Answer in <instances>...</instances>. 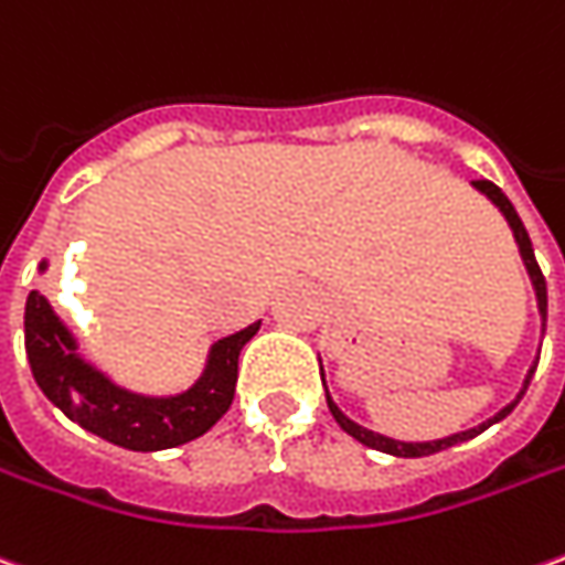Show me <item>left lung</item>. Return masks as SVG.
Here are the masks:
<instances>
[{
  "label": "left lung",
  "mask_w": 565,
  "mask_h": 565,
  "mask_svg": "<svg viewBox=\"0 0 565 565\" xmlns=\"http://www.w3.org/2000/svg\"><path fill=\"white\" fill-rule=\"evenodd\" d=\"M471 186L480 192V195H487L495 207H499V214L504 216V223L511 226V232H514V242L516 247H520V259H523V266H526V275H530L532 281V290H535V302H539V315H542V333H544V321H547V284H544V275L542 269H539V263H535V250H532V242L530 235H526V226H523V220L516 216L514 204L508 201V195H504L502 189L495 186V183H489V180H475ZM535 366H539V358L532 361L530 373H526V379H523V388H520V394H516L514 401L508 406H502L495 416H489L487 422H480V425H475V428H468V431H456L449 434V437H437V440H397V437H385V434L379 431H370V428H364V425H358L354 419H349L342 409L337 406V401L330 397V392H327V406H330V413H333V419L339 422V428L345 434H351L354 440H361L364 447L370 449H379V452H388V456H397V459H419V456H434V452H440V449H449L456 447V444H465V440H471V437H477V434H483L489 428V425H495V422H502L511 409H514L516 404H520V397H523V392L530 388V379L532 373H535ZM321 379H323V370H321Z\"/></svg>",
  "instance_id": "left-lung-1"
}]
</instances>
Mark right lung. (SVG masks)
I'll return each mask as SVG.
<instances>
[{"instance_id":"right-lung-1","label":"right lung","mask_w":565,"mask_h":565,"mask_svg":"<svg viewBox=\"0 0 565 565\" xmlns=\"http://www.w3.org/2000/svg\"><path fill=\"white\" fill-rule=\"evenodd\" d=\"M49 269V259L39 271ZM259 321L216 339L201 376L180 394H140L118 385L78 351L73 330L33 290L23 311V339L35 385L66 419L134 452L180 447L211 431L223 419L238 382V354L256 337Z\"/></svg>"}]
</instances>
